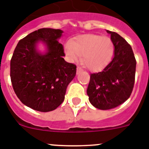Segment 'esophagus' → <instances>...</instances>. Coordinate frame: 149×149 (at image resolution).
Listing matches in <instances>:
<instances>
[{
  "instance_id": "34e87169",
  "label": "esophagus",
  "mask_w": 149,
  "mask_h": 149,
  "mask_svg": "<svg viewBox=\"0 0 149 149\" xmlns=\"http://www.w3.org/2000/svg\"><path fill=\"white\" fill-rule=\"evenodd\" d=\"M82 71H83V70H82V69L81 68V67H77V69H76V73H77V75L79 74L80 73H82Z\"/></svg>"
}]
</instances>
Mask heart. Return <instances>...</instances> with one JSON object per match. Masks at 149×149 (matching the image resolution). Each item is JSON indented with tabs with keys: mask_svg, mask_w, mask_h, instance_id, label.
Masks as SVG:
<instances>
[{
	"mask_svg": "<svg viewBox=\"0 0 149 149\" xmlns=\"http://www.w3.org/2000/svg\"><path fill=\"white\" fill-rule=\"evenodd\" d=\"M114 50L110 38L96 34L79 36L64 47V53L70 61L76 62L82 57V64L91 71L107 67L112 60Z\"/></svg>",
	"mask_w": 149,
	"mask_h": 149,
	"instance_id": "heart-1",
	"label": "heart"
}]
</instances>
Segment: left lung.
<instances>
[{
    "mask_svg": "<svg viewBox=\"0 0 149 149\" xmlns=\"http://www.w3.org/2000/svg\"><path fill=\"white\" fill-rule=\"evenodd\" d=\"M113 42L112 61L91 74L87 94L91 105L101 110L116 108L130 97L135 81L136 61L131 46L116 32L107 30Z\"/></svg>",
    "mask_w": 149,
    "mask_h": 149,
    "instance_id": "left-lung-1",
    "label": "left lung"
}]
</instances>
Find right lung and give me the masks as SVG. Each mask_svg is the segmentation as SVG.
<instances>
[{
    "instance_id": "add662e5",
    "label": "right lung",
    "mask_w": 149,
    "mask_h": 149,
    "mask_svg": "<svg viewBox=\"0 0 149 149\" xmlns=\"http://www.w3.org/2000/svg\"><path fill=\"white\" fill-rule=\"evenodd\" d=\"M64 31L41 28L18 42L10 61V78L15 94L27 107L50 112L63 103L66 89L74 79L76 66L67 63L58 42ZM42 44L45 49H38Z\"/></svg>"
}]
</instances>
